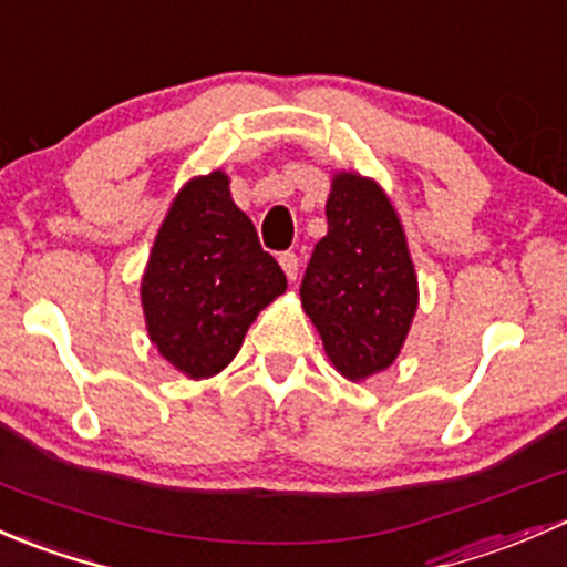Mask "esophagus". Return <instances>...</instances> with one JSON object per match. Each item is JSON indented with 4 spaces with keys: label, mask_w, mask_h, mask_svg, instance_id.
Returning a JSON list of instances; mask_svg holds the SVG:
<instances>
[{
    "label": "esophagus",
    "mask_w": 567,
    "mask_h": 567,
    "mask_svg": "<svg viewBox=\"0 0 567 567\" xmlns=\"http://www.w3.org/2000/svg\"><path fill=\"white\" fill-rule=\"evenodd\" d=\"M278 261H281L286 278H289V281H295L297 272H300V256H297L295 250H286V254L278 256Z\"/></svg>",
    "instance_id": "1"
}]
</instances>
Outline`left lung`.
<instances>
[{"instance_id": "left-lung-1", "label": "left lung", "mask_w": 567, "mask_h": 567, "mask_svg": "<svg viewBox=\"0 0 567 567\" xmlns=\"http://www.w3.org/2000/svg\"><path fill=\"white\" fill-rule=\"evenodd\" d=\"M324 215L327 235L313 245L300 297L327 358L358 382L399 354L417 308V278L399 215L377 183L338 174Z\"/></svg>"}]
</instances>
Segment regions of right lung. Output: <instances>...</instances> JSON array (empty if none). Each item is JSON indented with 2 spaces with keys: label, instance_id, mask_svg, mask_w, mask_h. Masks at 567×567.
Masks as SVG:
<instances>
[{
  "label": "right lung",
  "instance_id": "1",
  "mask_svg": "<svg viewBox=\"0 0 567 567\" xmlns=\"http://www.w3.org/2000/svg\"><path fill=\"white\" fill-rule=\"evenodd\" d=\"M284 289V270L231 202L226 174L190 179L157 231L142 281L157 352L188 377H213Z\"/></svg>",
  "mask_w": 567,
  "mask_h": 567
}]
</instances>
